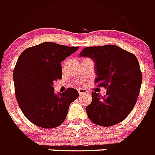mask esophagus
<instances>
[{"instance_id":"esophagus-1","label":"esophagus","mask_w":155,"mask_h":155,"mask_svg":"<svg viewBox=\"0 0 155 155\" xmlns=\"http://www.w3.org/2000/svg\"><path fill=\"white\" fill-rule=\"evenodd\" d=\"M78 90V92H79V94L80 95H83V94H87V91L86 89H84V88H79Z\"/></svg>"}]
</instances>
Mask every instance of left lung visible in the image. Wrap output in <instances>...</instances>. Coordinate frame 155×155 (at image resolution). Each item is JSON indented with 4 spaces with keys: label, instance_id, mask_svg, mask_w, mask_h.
I'll return each instance as SVG.
<instances>
[{
    "label": "left lung",
    "instance_id": "left-lung-1",
    "mask_svg": "<svg viewBox=\"0 0 155 155\" xmlns=\"http://www.w3.org/2000/svg\"><path fill=\"white\" fill-rule=\"evenodd\" d=\"M80 57L94 61L98 87L106 94L92 91V101L85 108L92 123L102 127L116 125L126 119L136 104L142 73L136 56L115 45L85 47Z\"/></svg>",
    "mask_w": 155,
    "mask_h": 155
}]
</instances>
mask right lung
I'll return each instance as SVG.
<instances>
[{
  "label": "right lung",
  "instance_id": "add662e5",
  "mask_svg": "<svg viewBox=\"0 0 155 155\" xmlns=\"http://www.w3.org/2000/svg\"><path fill=\"white\" fill-rule=\"evenodd\" d=\"M78 49L45 42L19 56L13 71L15 97L23 114L35 125L45 129L61 125L71 103L79 96L73 87L57 94L53 87L62 78L61 63Z\"/></svg>",
  "mask_w": 155,
  "mask_h": 155
}]
</instances>
